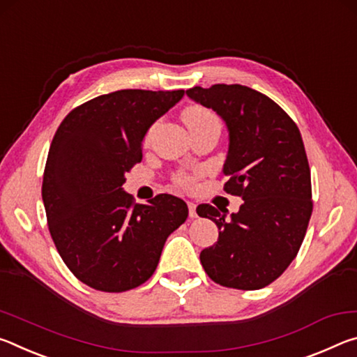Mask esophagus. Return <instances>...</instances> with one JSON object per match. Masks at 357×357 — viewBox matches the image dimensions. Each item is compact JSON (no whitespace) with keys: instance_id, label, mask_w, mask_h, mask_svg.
Wrapping results in <instances>:
<instances>
[{"instance_id":"obj_1","label":"esophagus","mask_w":357,"mask_h":357,"mask_svg":"<svg viewBox=\"0 0 357 357\" xmlns=\"http://www.w3.org/2000/svg\"><path fill=\"white\" fill-rule=\"evenodd\" d=\"M188 210H190V217L196 218L197 212H196V204L195 202H188Z\"/></svg>"}]
</instances>
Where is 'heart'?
I'll use <instances>...</instances> for the list:
<instances>
[{"instance_id":"b5f03b06","label":"heart","mask_w":357,"mask_h":357,"mask_svg":"<svg viewBox=\"0 0 357 357\" xmlns=\"http://www.w3.org/2000/svg\"><path fill=\"white\" fill-rule=\"evenodd\" d=\"M183 121L186 126L192 130V128L207 125V123H220L217 115L212 110L201 106H191L183 110ZM177 183L180 186H190L192 183V177L188 174H180L177 175Z\"/></svg>"}]
</instances>
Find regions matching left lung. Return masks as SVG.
Segmentation results:
<instances>
[{
	"instance_id": "left-lung-1",
	"label": "left lung",
	"mask_w": 357,
	"mask_h": 357,
	"mask_svg": "<svg viewBox=\"0 0 357 357\" xmlns=\"http://www.w3.org/2000/svg\"><path fill=\"white\" fill-rule=\"evenodd\" d=\"M186 95L225 120V191L243 199L231 217L225 208L197 206V215L220 229L218 242L201 251L202 267L226 288L261 289L293 262L312 217L310 166L301 131L277 102L248 86H192Z\"/></svg>"
}]
</instances>
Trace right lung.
Here are the masks:
<instances>
[{"mask_svg": "<svg viewBox=\"0 0 357 357\" xmlns=\"http://www.w3.org/2000/svg\"><path fill=\"white\" fill-rule=\"evenodd\" d=\"M183 93L119 90L73 109L58 126L43 180L47 223L64 264L93 289L123 293L147 282L188 217L172 195L136 204L123 191L149 128Z\"/></svg>", "mask_w": 357, "mask_h": 357, "instance_id": "add662e5", "label": "right lung"}]
</instances>
